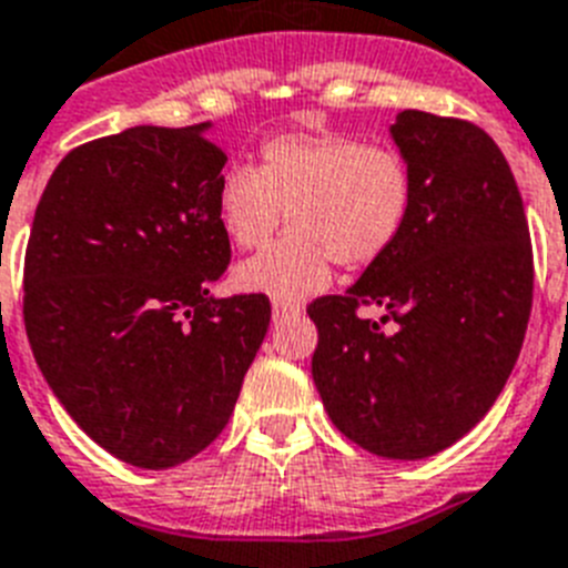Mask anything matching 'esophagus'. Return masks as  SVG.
<instances>
[{
  "mask_svg": "<svg viewBox=\"0 0 568 568\" xmlns=\"http://www.w3.org/2000/svg\"><path fill=\"white\" fill-rule=\"evenodd\" d=\"M302 313V307L293 302H275L273 304V318L275 322H281V318H290V316H298Z\"/></svg>",
  "mask_w": 568,
  "mask_h": 568,
  "instance_id": "1",
  "label": "esophagus"
}]
</instances>
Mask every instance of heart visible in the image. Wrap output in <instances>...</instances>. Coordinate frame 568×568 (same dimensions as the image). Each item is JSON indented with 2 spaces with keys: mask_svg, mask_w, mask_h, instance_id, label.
<instances>
[{
  "mask_svg": "<svg viewBox=\"0 0 568 568\" xmlns=\"http://www.w3.org/2000/svg\"><path fill=\"white\" fill-rule=\"evenodd\" d=\"M220 223L237 250H264L290 220V237L237 270V287L293 302L331 281L334 261L359 270L386 255L412 211V173L395 150L342 133H281L261 168L220 182Z\"/></svg>",
  "mask_w": 568,
  "mask_h": 568,
  "instance_id": "1",
  "label": "heart"
}]
</instances>
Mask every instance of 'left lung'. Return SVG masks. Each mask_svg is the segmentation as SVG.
I'll return each instance as SVG.
<instances>
[{
	"mask_svg": "<svg viewBox=\"0 0 568 568\" xmlns=\"http://www.w3.org/2000/svg\"><path fill=\"white\" fill-rule=\"evenodd\" d=\"M412 211L348 293L307 304L327 415L383 458H426L470 433L526 339L534 252L503 150L464 119L403 110L392 124ZM365 306L384 316L368 320Z\"/></svg>",
	"mask_w": 568,
	"mask_h": 568,
	"instance_id": "left-lung-1",
	"label": "left lung"
}]
</instances>
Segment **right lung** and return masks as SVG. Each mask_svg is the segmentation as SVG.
I'll return each mask as SVG.
<instances>
[{"instance_id": "obj_1", "label": "right lung", "mask_w": 568, "mask_h": 568, "mask_svg": "<svg viewBox=\"0 0 568 568\" xmlns=\"http://www.w3.org/2000/svg\"><path fill=\"white\" fill-rule=\"evenodd\" d=\"M226 153L205 124L69 150L34 211L22 316L63 409L121 462L165 470L229 424L270 327L264 293L211 298L232 261Z\"/></svg>"}]
</instances>
